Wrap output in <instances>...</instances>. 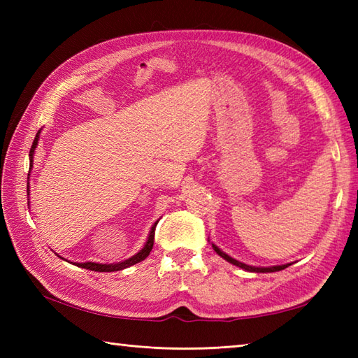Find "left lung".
I'll return each instance as SVG.
<instances>
[{
	"instance_id": "1",
	"label": "left lung",
	"mask_w": 358,
	"mask_h": 358,
	"mask_svg": "<svg viewBox=\"0 0 358 358\" xmlns=\"http://www.w3.org/2000/svg\"><path fill=\"white\" fill-rule=\"evenodd\" d=\"M212 248H214L215 252H217L220 257H222V258H224L226 262H229V263H232V264H235V266H238V268L245 269V271H250V272H277V271H281V269L287 268V266H291V264H281V266H271V268H255V266H249V264H245V263H241V262H238V260H235V258H232V257H229L227 254H224L223 250H220L215 245H212Z\"/></svg>"
}]
</instances>
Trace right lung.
<instances>
[{"instance_id":"1","label":"right lung","mask_w":358,"mask_h":358,"mask_svg":"<svg viewBox=\"0 0 358 358\" xmlns=\"http://www.w3.org/2000/svg\"><path fill=\"white\" fill-rule=\"evenodd\" d=\"M38 138H40V131H38V134L35 135V140L32 143V148H30V152H29V157H30V167H32V158H34V152H35V148L38 144ZM29 189V186H27ZM158 222H155V224L152 226V229L149 232V237H148V241L146 245L143 246V249L140 250L138 254H135L134 257L127 258V260L124 262H120V263H112V264H101V263H92V262H87V263H77V266H80V268H85V269H89V271H96V272H113V271H121V269H126L129 268V266L132 264H136L143 262L144 258H146L149 254L152 248H154V237H155V227H157ZM73 264V263H72Z\"/></svg>"}]
</instances>
